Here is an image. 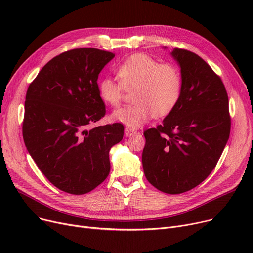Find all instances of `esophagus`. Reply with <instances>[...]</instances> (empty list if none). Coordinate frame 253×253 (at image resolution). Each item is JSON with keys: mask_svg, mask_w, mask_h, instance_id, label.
Returning <instances> with one entry per match:
<instances>
[{"mask_svg": "<svg viewBox=\"0 0 253 253\" xmlns=\"http://www.w3.org/2000/svg\"><path fill=\"white\" fill-rule=\"evenodd\" d=\"M124 133H125L126 137H130V136H133L134 134H136V131L133 129H130V128H125Z\"/></svg>", "mask_w": 253, "mask_h": 253, "instance_id": "1", "label": "esophagus"}]
</instances>
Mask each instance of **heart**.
<instances>
[{"mask_svg": "<svg viewBox=\"0 0 253 253\" xmlns=\"http://www.w3.org/2000/svg\"><path fill=\"white\" fill-rule=\"evenodd\" d=\"M118 83L103 78L98 83V94L106 104L117 106L123 88L134 89L131 105L113 112L112 119L130 128H138L154 116H165L174 109L181 93V76L170 63H159L143 53L131 55L117 68Z\"/></svg>", "mask_w": 253, "mask_h": 253, "instance_id": "heart-1", "label": "heart"}]
</instances>
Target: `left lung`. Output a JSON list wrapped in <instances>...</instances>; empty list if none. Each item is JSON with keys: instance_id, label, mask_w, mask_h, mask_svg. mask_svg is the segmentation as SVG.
I'll use <instances>...</instances> for the list:
<instances>
[{"instance_id": "left-lung-1", "label": "left lung", "mask_w": 253, "mask_h": 253, "mask_svg": "<svg viewBox=\"0 0 253 253\" xmlns=\"http://www.w3.org/2000/svg\"><path fill=\"white\" fill-rule=\"evenodd\" d=\"M180 68L179 99L162 125L143 132L144 175L156 189L181 194L214 169L231 130L229 98L220 78L195 53L174 48Z\"/></svg>"}]
</instances>
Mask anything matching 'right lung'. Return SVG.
Returning <instances> with one entry per match:
<instances>
[{
	"mask_svg": "<svg viewBox=\"0 0 253 253\" xmlns=\"http://www.w3.org/2000/svg\"><path fill=\"white\" fill-rule=\"evenodd\" d=\"M115 54L79 48L52 58L26 92L22 134L47 179L65 193L83 195L108 177L109 152L124 135L120 123L89 128L105 115L100 72Z\"/></svg>",
	"mask_w": 253,
	"mask_h": 253,
	"instance_id": "add662e5",
	"label": "right lung"
}]
</instances>
